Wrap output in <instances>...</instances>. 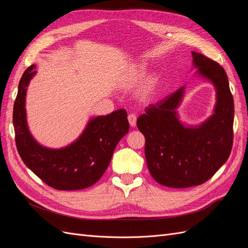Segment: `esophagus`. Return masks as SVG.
I'll return each instance as SVG.
<instances>
[{"instance_id": "esophagus-1", "label": "esophagus", "mask_w": 248, "mask_h": 248, "mask_svg": "<svg viewBox=\"0 0 248 248\" xmlns=\"http://www.w3.org/2000/svg\"><path fill=\"white\" fill-rule=\"evenodd\" d=\"M128 121L131 127H136L137 125V116L134 114H130L128 115Z\"/></svg>"}]
</instances>
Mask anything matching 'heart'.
I'll list each match as a JSON object with an SVG mask.
<instances>
[{
    "label": "heart",
    "mask_w": 248,
    "mask_h": 248,
    "mask_svg": "<svg viewBox=\"0 0 248 248\" xmlns=\"http://www.w3.org/2000/svg\"><path fill=\"white\" fill-rule=\"evenodd\" d=\"M142 71L141 69L138 70V72L136 73V76H134V78H139L142 76ZM156 87H157V79L152 78H150L147 82L146 85L142 87V89L140 90V98L142 100V101H148L150 100L153 97V95L155 94V91H156Z\"/></svg>",
    "instance_id": "obj_1"
}]
</instances>
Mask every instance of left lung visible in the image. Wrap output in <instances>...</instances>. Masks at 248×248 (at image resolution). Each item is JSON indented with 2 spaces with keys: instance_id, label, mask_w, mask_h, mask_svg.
<instances>
[{
  "instance_id": "8db88e82",
  "label": "left lung",
  "mask_w": 248,
  "mask_h": 248,
  "mask_svg": "<svg viewBox=\"0 0 248 248\" xmlns=\"http://www.w3.org/2000/svg\"><path fill=\"white\" fill-rule=\"evenodd\" d=\"M191 54L197 73L216 90L214 114L199 126H184L176 110L183 99L182 87L167 98L150 104L137 122L145 136L150 174L156 182L172 188L208 181L228 160L234 137V100L226 71L200 52Z\"/></svg>"
}]
</instances>
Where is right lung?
<instances>
[{
    "mask_svg": "<svg viewBox=\"0 0 248 248\" xmlns=\"http://www.w3.org/2000/svg\"><path fill=\"white\" fill-rule=\"evenodd\" d=\"M31 65L22 74L13 107V126L16 148L22 161L44 183L58 190H78L92 186L102 177L112 153L129 130L125 109L92 118L72 144L60 149L41 146L29 131L26 94L36 74Z\"/></svg>",
    "mask_w": 248,
    "mask_h": 248,
    "instance_id": "obj_1",
    "label": "right lung"
}]
</instances>
